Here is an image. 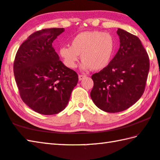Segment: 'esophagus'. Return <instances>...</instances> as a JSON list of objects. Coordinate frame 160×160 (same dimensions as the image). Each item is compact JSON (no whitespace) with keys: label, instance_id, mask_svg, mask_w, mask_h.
<instances>
[{"label":"esophagus","instance_id":"34e87169","mask_svg":"<svg viewBox=\"0 0 160 160\" xmlns=\"http://www.w3.org/2000/svg\"><path fill=\"white\" fill-rule=\"evenodd\" d=\"M86 76L85 75H79V76H78V78H79V80L81 81L82 80H83L84 78H85Z\"/></svg>","mask_w":160,"mask_h":160}]
</instances>
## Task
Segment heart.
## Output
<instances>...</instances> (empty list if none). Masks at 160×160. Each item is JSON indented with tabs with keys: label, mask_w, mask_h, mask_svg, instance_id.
I'll use <instances>...</instances> for the list:
<instances>
[{
	"label": "heart",
	"mask_w": 160,
	"mask_h": 160,
	"mask_svg": "<svg viewBox=\"0 0 160 160\" xmlns=\"http://www.w3.org/2000/svg\"><path fill=\"white\" fill-rule=\"evenodd\" d=\"M115 49V42L109 33L99 31H87L78 34L70 42V47L59 48V54L66 66L76 67L80 55L84 70H101L112 60Z\"/></svg>",
	"instance_id": "heart-1"
}]
</instances>
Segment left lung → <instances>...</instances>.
Listing matches in <instances>:
<instances>
[{"label": "left lung", "mask_w": 160, "mask_h": 160, "mask_svg": "<svg viewBox=\"0 0 160 160\" xmlns=\"http://www.w3.org/2000/svg\"><path fill=\"white\" fill-rule=\"evenodd\" d=\"M120 47L109 65L92 75L94 87L91 98L106 112L128 109L144 92L150 61L139 38L118 29Z\"/></svg>", "instance_id": "1"}]
</instances>
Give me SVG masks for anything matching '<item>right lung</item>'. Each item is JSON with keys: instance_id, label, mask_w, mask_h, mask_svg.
<instances>
[{"instance_id": "obj_1", "label": "right lung", "mask_w": 160, "mask_h": 160, "mask_svg": "<svg viewBox=\"0 0 160 160\" xmlns=\"http://www.w3.org/2000/svg\"><path fill=\"white\" fill-rule=\"evenodd\" d=\"M63 28H50L32 34L16 53L13 71L22 101L44 115L63 111L78 82V75L59 59L52 43Z\"/></svg>"}]
</instances>
